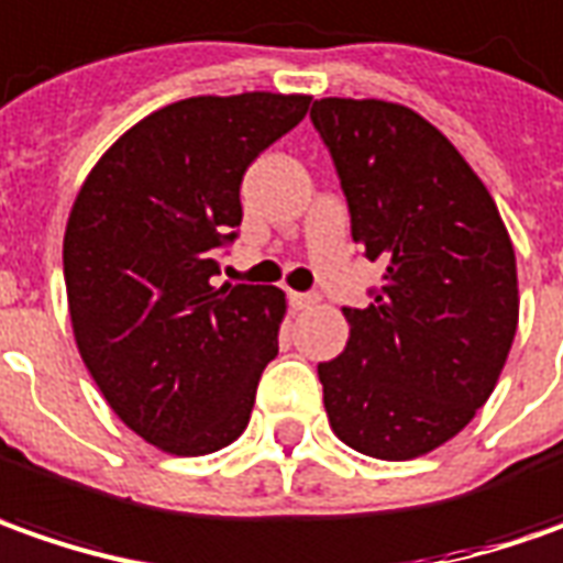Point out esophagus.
Returning <instances> with one entry per match:
<instances>
[{"instance_id":"1","label":"esophagus","mask_w":563,"mask_h":563,"mask_svg":"<svg viewBox=\"0 0 563 563\" xmlns=\"http://www.w3.org/2000/svg\"><path fill=\"white\" fill-rule=\"evenodd\" d=\"M289 301H292L296 311H308V308L318 305V296H311V292H289Z\"/></svg>"}]
</instances>
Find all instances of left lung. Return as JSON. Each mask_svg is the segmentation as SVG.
Listing matches in <instances>:
<instances>
[{
    "label": "left lung",
    "instance_id": "obj_1",
    "mask_svg": "<svg viewBox=\"0 0 563 563\" xmlns=\"http://www.w3.org/2000/svg\"><path fill=\"white\" fill-rule=\"evenodd\" d=\"M311 121L340 170L352 240L386 264L349 342L318 364L333 433L361 455L411 461L457 437L493 396L520 296L508 227L474 167L417 111L318 99Z\"/></svg>",
    "mask_w": 563,
    "mask_h": 563
}]
</instances>
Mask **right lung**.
<instances>
[{"label": "right lung", "mask_w": 563, "mask_h": 563, "mask_svg": "<svg viewBox=\"0 0 563 563\" xmlns=\"http://www.w3.org/2000/svg\"><path fill=\"white\" fill-rule=\"evenodd\" d=\"M301 92L192 96L152 111L96 162L65 227L77 352L108 408L167 455L243 437L277 355L286 296L221 283L245 167L308 114Z\"/></svg>", "instance_id": "right-lung-1"}]
</instances>
